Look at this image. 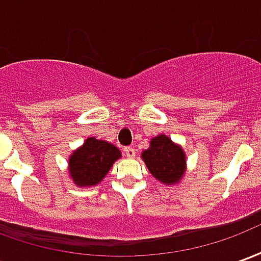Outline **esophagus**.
Listing matches in <instances>:
<instances>
[{
  "label": "esophagus",
  "mask_w": 261,
  "mask_h": 261,
  "mask_svg": "<svg viewBox=\"0 0 261 261\" xmlns=\"http://www.w3.org/2000/svg\"><path fill=\"white\" fill-rule=\"evenodd\" d=\"M124 155L127 158H134V156H136V149L133 147L124 148Z\"/></svg>",
  "instance_id": "esophagus-1"
}]
</instances>
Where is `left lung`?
<instances>
[{
  "label": "left lung",
  "instance_id": "1",
  "mask_svg": "<svg viewBox=\"0 0 261 261\" xmlns=\"http://www.w3.org/2000/svg\"><path fill=\"white\" fill-rule=\"evenodd\" d=\"M142 159L151 175L166 185H173L181 179L186 169V155L169 137H155L148 149L142 152Z\"/></svg>",
  "mask_w": 261,
  "mask_h": 261
}]
</instances>
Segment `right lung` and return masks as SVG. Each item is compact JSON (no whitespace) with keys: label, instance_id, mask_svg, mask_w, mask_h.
Masks as SVG:
<instances>
[{"label":"right lung","instance_id":"add662e5","mask_svg":"<svg viewBox=\"0 0 261 261\" xmlns=\"http://www.w3.org/2000/svg\"><path fill=\"white\" fill-rule=\"evenodd\" d=\"M121 156L119 148L96 138H88L69 158V175L76 186H95Z\"/></svg>","mask_w":261,"mask_h":261}]
</instances>
